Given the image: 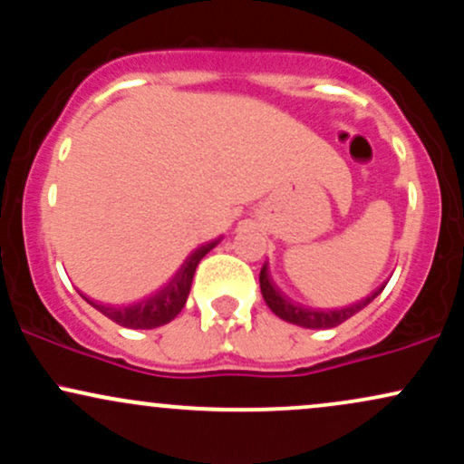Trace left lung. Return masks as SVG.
<instances>
[{"label":"left lung","mask_w":464,"mask_h":464,"mask_svg":"<svg viewBox=\"0 0 464 464\" xmlns=\"http://www.w3.org/2000/svg\"><path fill=\"white\" fill-rule=\"evenodd\" d=\"M259 285H262V295H264L266 305H268L270 310L276 314V316L284 318V321H287V323L301 324V327H307V329L338 327L340 323L349 321L353 314L364 310V307L369 305V303L375 299L382 290H384V285H382L380 290H375L371 296H366V299L353 303V305L335 307V310L324 312V310H312V307H303V305H299V303H292L290 299H287L284 292L275 285V281L270 279L268 264L262 266V273H259Z\"/></svg>","instance_id":"8db88e82"}]
</instances>
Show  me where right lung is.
<instances>
[{
    "label": "right lung",
    "instance_id": "add662e5",
    "mask_svg": "<svg viewBox=\"0 0 464 464\" xmlns=\"http://www.w3.org/2000/svg\"><path fill=\"white\" fill-rule=\"evenodd\" d=\"M220 239H214V242L202 244L185 259L183 266L177 270V275L168 281L163 287H159L157 292L146 299L132 303V305L126 307H109V305H100V303L89 301L98 312H102L106 318L121 324V327L129 329H154L161 327V324L169 323L174 316H179V312L185 307V301H188L189 287H191V279H194L196 266L200 264V259L209 253L211 248Z\"/></svg>",
    "mask_w": 464,
    "mask_h": 464
}]
</instances>
